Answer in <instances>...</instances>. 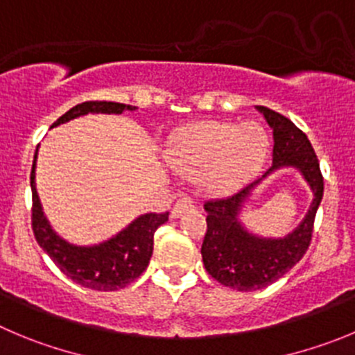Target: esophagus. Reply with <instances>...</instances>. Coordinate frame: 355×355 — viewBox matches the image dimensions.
Instances as JSON below:
<instances>
[{"mask_svg":"<svg viewBox=\"0 0 355 355\" xmlns=\"http://www.w3.org/2000/svg\"><path fill=\"white\" fill-rule=\"evenodd\" d=\"M191 208H194V201L191 200V198H187V196L180 198V200H178L177 203H175L173 210H171V217L178 218L182 214H184L185 210H191Z\"/></svg>","mask_w":355,"mask_h":355,"instance_id":"1","label":"esophagus"}]
</instances>
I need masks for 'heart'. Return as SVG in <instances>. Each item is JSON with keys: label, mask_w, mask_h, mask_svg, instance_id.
<instances>
[{"label": "heart", "mask_w": 355, "mask_h": 355, "mask_svg": "<svg viewBox=\"0 0 355 355\" xmlns=\"http://www.w3.org/2000/svg\"><path fill=\"white\" fill-rule=\"evenodd\" d=\"M270 137L257 122L203 121L180 129L166 148L168 166L201 180L214 196H230L252 177L268 155Z\"/></svg>", "instance_id": "heart-1"}]
</instances>
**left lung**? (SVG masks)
<instances>
[{"label": "left lung", "mask_w": 355, "mask_h": 355, "mask_svg": "<svg viewBox=\"0 0 355 355\" xmlns=\"http://www.w3.org/2000/svg\"><path fill=\"white\" fill-rule=\"evenodd\" d=\"M256 108L273 129V164L263 177L245 185L233 196L205 203L207 234L201 245L208 273L223 286L241 293L268 287L300 263L312 240L313 220L324 194L319 159L306 135L284 115L266 107ZM280 167H296L313 189L314 200L304 220L289 235L264 239L243 226L241 208L252 189Z\"/></svg>", "instance_id": "left-lung-1"}]
</instances>
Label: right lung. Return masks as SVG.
I'll return each mask as SVG.
<instances>
[{"label": "right lung", "mask_w": 355, "mask_h": 355, "mask_svg": "<svg viewBox=\"0 0 355 355\" xmlns=\"http://www.w3.org/2000/svg\"><path fill=\"white\" fill-rule=\"evenodd\" d=\"M137 107L114 101H85L73 107L52 124V128L87 114H122ZM36 155L31 170L33 233L40 247L49 254L55 266L75 284L92 291H119L135 282L148 266L154 250V233L168 220L166 214H144L108 240L96 245H73L52 230L43 214L36 193Z\"/></svg>", "instance_id": "right-lung-1"}]
</instances>
